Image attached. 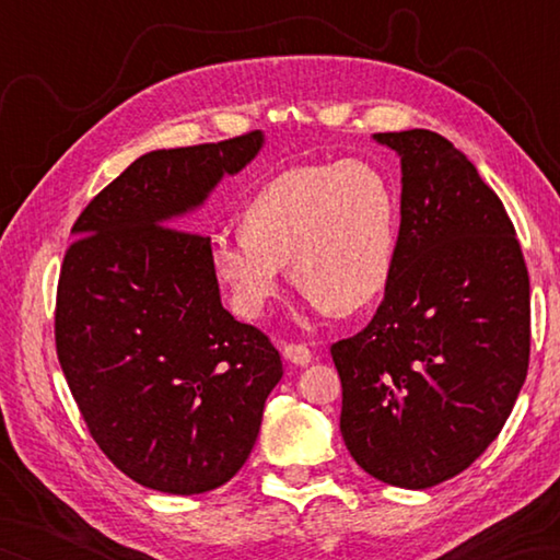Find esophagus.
<instances>
[{
  "instance_id": "34e87169",
  "label": "esophagus",
  "mask_w": 560,
  "mask_h": 560,
  "mask_svg": "<svg viewBox=\"0 0 560 560\" xmlns=\"http://www.w3.org/2000/svg\"><path fill=\"white\" fill-rule=\"evenodd\" d=\"M281 353H283V359H287L293 365H307L313 359L311 349L303 347V343H283Z\"/></svg>"
}]
</instances>
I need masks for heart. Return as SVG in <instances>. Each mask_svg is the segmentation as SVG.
<instances>
[{
    "label": "heart",
    "mask_w": 560,
    "mask_h": 560,
    "mask_svg": "<svg viewBox=\"0 0 560 560\" xmlns=\"http://www.w3.org/2000/svg\"><path fill=\"white\" fill-rule=\"evenodd\" d=\"M397 235V199L371 163L301 165L257 189L241 213V237H213L209 261L245 319L277 299L283 265L317 311L351 315L385 293Z\"/></svg>",
    "instance_id": "obj_1"
}]
</instances>
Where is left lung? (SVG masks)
<instances>
[{
    "mask_svg": "<svg viewBox=\"0 0 560 560\" xmlns=\"http://www.w3.org/2000/svg\"><path fill=\"white\" fill-rule=\"evenodd\" d=\"M401 159L397 261L377 313L331 343L339 428L377 481L431 489L501 433L529 368V273L503 201L452 141L383 132Z\"/></svg>",
    "mask_w": 560,
    "mask_h": 560,
    "instance_id": "8db88e82",
    "label": "left lung"
}]
</instances>
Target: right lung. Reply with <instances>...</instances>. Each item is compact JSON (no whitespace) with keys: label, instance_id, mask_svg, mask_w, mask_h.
<instances>
[{"label":"right lung","instance_id":"obj_1","mask_svg":"<svg viewBox=\"0 0 560 560\" xmlns=\"http://www.w3.org/2000/svg\"><path fill=\"white\" fill-rule=\"evenodd\" d=\"M265 144L247 132L137 159L81 211L57 283L55 343L91 438L153 491L231 481L283 375L265 331L221 305L211 241L175 229Z\"/></svg>","mask_w":560,"mask_h":560}]
</instances>
